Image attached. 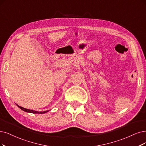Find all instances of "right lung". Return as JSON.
I'll use <instances>...</instances> for the list:
<instances>
[{
    "label": "right lung",
    "instance_id": "obj_1",
    "mask_svg": "<svg viewBox=\"0 0 146 146\" xmlns=\"http://www.w3.org/2000/svg\"><path fill=\"white\" fill-rule=\"evenodd\" d=\"M18 106V107L19 108H20L21 110H23L25 112H31V113H33V114H44V113H46L48 111H40V112H38V111H34V110H28V109H26V108H24L21 107V106H19L18 105H17Z\"/></svg>",
    "mask_w": 146,
    "mask_h": 146
}]
</instances>
